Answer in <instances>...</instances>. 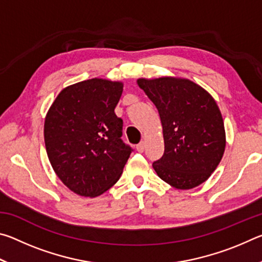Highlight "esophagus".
Masks as SVG:
<instances>
[{"mask_svg":"<svg viewBox=\"0 0 262 262\" xmlns=\"http://www.w3.org/2000/svg\"><path fill=\"white\" fill-rule=\"evenodd\" d=\"M144 148H145V143H144L143 141L140 142V143L136 145V150H137V151H139V152H143V151H144Z\"/></svg>","mask_w":262,"mask_h":262,"instance_id":"1","label":"esophagus"}]
</instances>
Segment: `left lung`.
Segmentation results:
<instances>
[{"mask_svg": "<svg viewBox=\"0 0 262 262\" xmlns=\"http://www.w3.org/2000/svg\"><path fill=\"white\" fill-rule=\"evenodd\" d=\"M137 84L161 118L164 154L152 163L159 178L178 189L205 183L225 149L224 122L215 99L185 78H140Z\"/></svg>", "mask_w": 262, "mask_h": 262, "instance_id": "left-lung-1", "label": "left lung"}]
</instances>
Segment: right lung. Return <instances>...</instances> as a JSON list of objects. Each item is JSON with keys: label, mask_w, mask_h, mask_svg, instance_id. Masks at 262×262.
Segmentation results:
<instances>
[{"label": "right lung", "mask_w": 262, "mask_h": 262, "mask_svg": "<svg viewBox=\"0 0 262 262\" xmlns=\"http://www.w3.org/2000/svg\"><path fill=\"white\" fill-rule=\"evenodd\" d=\"M123 84L91 78L62 90L48 110L43 136L56 176L81 196L95 198L117 183L133 149L123 143L114 108Z\"/></svg>", "instance_id": "obj_1"}]
</instances>
